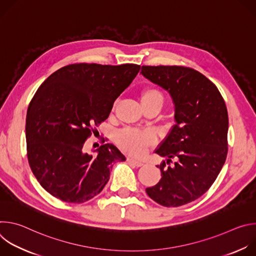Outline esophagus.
<instances>
[{
	"mask_svg": "<svg viewBox=\"0 0 256 256\" xmlns=\"http://www.w3.org/2000/svg\"><path fill=\"white\" fill-rule=\"evenodd\" d=\"M126 160H128V163H132V164H134V166H136V167H140V166H142V165H144V163H142V161L136 160V159L130 158V157H128Z\"/></svg>",
	"mask_w": 256,
	"mask_h": 256,
	"instance_id": "34e87169",
	"label": "esophagus"
}]
</instances>
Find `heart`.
I'll return each mask as SVG.
<instances>
[{
	"label": "heart",
	"instance_id": "heart-1",
	"mask_svg": "<svg viewBox=\"0 0 256 256\" xmlns=\"http://www.w3.org/2000/svg\"><path fill=\"white\" fill-rule=\"evenodd\" d=\"M140 102L142 106H148L152 104H158L162 106L163 96L157 89L148 87L142 91ZM116 142L124 152L140 156L146 152L148 147L155 144L156 136L152 132L149 130L126 128L118 134Z\"/></svg>",
	"mask_w": 256,
	"mask_h": 256
}]
</instances>
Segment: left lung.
I'll list each match as a JSON object with an SVG mask.
<instances>
[{
  "label": "left lung",
  "instance_id": "obj_1",
  "mask_svg": "<svg viewBox=\"0 0 256 256\" xmlns=\"http://www.w3.org/2000/svg\"><path fill=\"white\" fill-rule=\"evenodd\" d=\"M140 74L169 92L175 122L155 151L175 159L158 165L161 179L147 194L164 206H180L200 198L220 173L228 153V112L216 85L182 66H142Z\"/></svg>",
  "mask_w": 256,
  "mask_h": 256
}]
</instances>
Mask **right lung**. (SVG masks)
Instances as JSON below:
<instances>
[{
	"instance_id": "add662e5",
	"label": "right lung",
	"mask_w": 256,
	"mask_h": 256,
	"mask_svg": "<svg viewBox=\"0 0 256 256\" xmlns=\"http://www.w3.org/2000/svg\"><path fill=\"white\" fill-rule=\"evenodd\" d=\"M140 66L72 64L52 74L36 91L26 116L27 157L40 186L72 204L90 200L104 188L116 161L126 157L112 144L85 152V140L110 114Z\"/></svg>"
}]
</instances>
